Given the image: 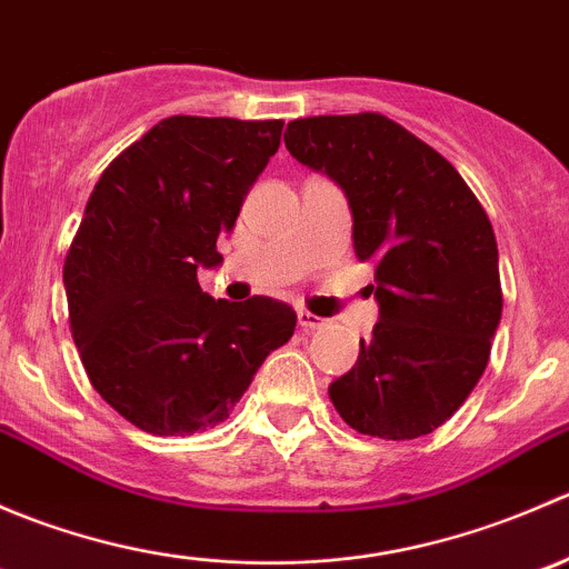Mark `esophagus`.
Instances as JSON below:
<instances>
[{"instance_id":"obj_1","label":"esophagus","mask_w":569,"mask_h":569,"mask_svg":"<svg viewBox=\"0 0 569 569\" xmlns=\"http://www.w3.org/2000/svg\"><path fill=\"white\" fill-rule=\"evenodd\" d=\"M297 321H300L302 330H319V327L325 325V319L313 317L311 311H300V313H297Z\"/></svg>"}]
</instances>
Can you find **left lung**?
Segmentation results:
<instances>
[{"label":"left lung","mask_w":569,"mask_h":569,"mask_svg":"<svg viewBox=\"0 0 569 569\" xmlns=\"http://www.w3.org/2000/svg\"><path fill=\"white\" fill-rule=\"evenodd\" d=\"M286 134L297 162L347 194L355 256L375 267L380 319L330 382L332 407L371 438L435 432L485 375L501 321L490 220L462 176L386 114L300 118Z\"/></svg>","instance_id":"left-lung-1"}]
</instances>
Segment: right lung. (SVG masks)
Instances as JSON below:
<instances>
[{
    "instance_id": "1",
    "label": "right lung",
    "mask_w": 569,
    "mask_h": 569,
    "mask_svg": "<svg viewBox=\"0 0 569 569\" xmlns=\"http://www.w3.org/2000/svg\"><path fill=\"white\" fill-rule=\"evenodd\" d=\"M283 120L173 114L126 148L90 192L62 283L84 371L101 399L159 438L226 421L297 327L272 297L214 300L198 269L280 146Z\"/></svg>"
}]
</instances>
